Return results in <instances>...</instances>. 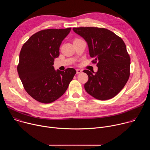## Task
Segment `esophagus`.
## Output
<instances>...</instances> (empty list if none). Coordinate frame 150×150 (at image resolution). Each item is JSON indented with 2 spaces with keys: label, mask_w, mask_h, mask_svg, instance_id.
I'll return each mask as SVG.
<instances>
[{
  "label": "esophagus",
  "mask_w": 150,
  "mask_h": 150,
  "mask_svg": "<svg viewBox=\"0 0 150 150\" xmlns=\"http://www.w3.org/2000/svg\"><path fill=\"white\" fill-rule=\"evenodd\" d=\"M76 74H80L81 72H82V70L81 69H77L76 70Z\"/></svg>",
  "instance_id": "34e87169"
}]
</instances>
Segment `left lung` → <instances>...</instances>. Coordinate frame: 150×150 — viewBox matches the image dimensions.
Segmentation results:
<instances>
[{
	"label": "left lung",
	"instance_id": "8db88e82",
	"mask_svg": "<svg viewBox=\"0 0 150 150\" xmlns=\"http://www.w3.org/2000/svg\"><path fill=\"white\" fill-rule=\"evenodd\" d=\"M88 46L90 57L97 63L96 72L84 70L88 81L84 88L90 95L106 100L116 96L124 87L130 75V57L122 39L112 31L97 27L73 28Z\"/></svg>",
	"mask_w": 150,
	"mask_h": 150
}]
</instances>
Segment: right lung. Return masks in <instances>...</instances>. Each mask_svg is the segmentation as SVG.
<instances>
[{
	"mask_svg": "<svg viewBox=\"0 0 150 150\" xmlns=\"http://www.w3.org/2000/svg\"><path fill=\"white\" fill-rule=\"evenodd\" d=\"M71 30H41L31 36L21 50L19 77L27 93L40 103H50L60 97L76 74L74 68L61 71L53 67L62 41Z\"/></svg>",
	"mask_w": 150,
	"mask_h": 150,
	"instance_id": "add662e5",
	"label": "right lung"
}]
</instances>
